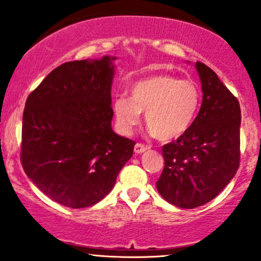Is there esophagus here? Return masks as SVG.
Listing matches in <instances>:
<instances>
[{
  "instance_id": "obj_1",
  "label": "esophagus",
  "mask_w": 261,
  "mask_h": 261,
  "mask_svg": "<svg viewBox=\"0 0 261 261\" xmlns=\"http://www.w3.org/2000/svg\"><path fill=\"white\" fill-rule=\"evenodd\" d=\"M134 149H135V153H142V152L147 151L148 146L143 145V143H141V142H137L136 145H135Z\"/></svg>"
}]
</instances>
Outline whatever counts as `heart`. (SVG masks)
Here are the masks:
<instances>
[{
  "label": "heart",
  "mask_w": 261,
  "mask_h": 261,
  "mask_svg": "<svg viewBox=\"0 0 261 261\" xmlns=\"http://www.w3.org/2000/svg\"><path fill=\"white\" fill-rule=\"evenodd\" d=\"M200 91L190 80L160 73L133 83L130 98L119 95L113 109L122 134L131 130L146 113V124L160 140H174L184 135L195 120L200 107Z\"/></svg>",
  "instance_id": "b5f03b06"
}]
</instances>
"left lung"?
<instances>
[{"instance_id": "1", "label": "left lung", "mask_w": 261, "mask_h": 261, "mask_svg": "<svg viewBox=\"0 0 261 261\" xmlns=\"http://www.w3.org/2000/svg\"><path fill=\"white\" fill-rule=\"evenodd\" d=\"M195 67L202 104L193 125L162 147L164 168L155 182L164 200L195 208L215 199L232 180L241 161V107L217 74L202 62Z\"/></svg>"}]
</instances>
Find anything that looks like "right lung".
<instances>
[{
  "instance_id": "right-lung-1",
  "label": "right lung",
  "mask_w": 261,
  "mask_h": 261,
  "mask_svg": "<svg viewBox=\"0 0 261 261\" xmlns=\"http://www.w3.org/2000/svg\"><path fill=\"white\" fill-rule=\"evenodd\" d=\"M113 60L65 62L27 98L22 167L45 195L67 207L99 202L133 157L136 142L112 128Z\"/></svg>"
}]
</instances>
